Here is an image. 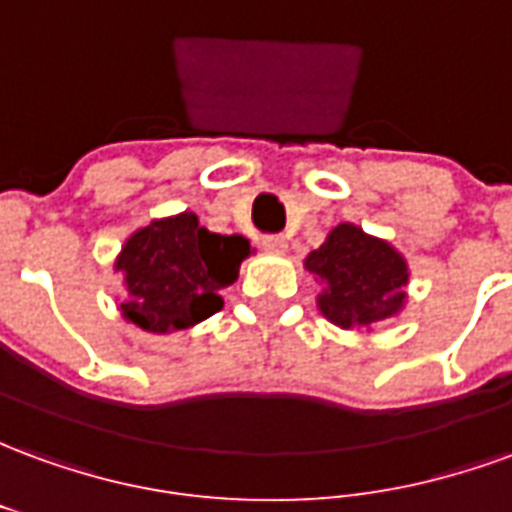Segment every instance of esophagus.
Masks as SVG:
<instances>
[{"label": "esophagus", "instance_id": "esophagus-1", "mask_svg": "<svg viewBox=\"0 0 512 512\" xmlns=\"http://www.w3.org/2000/svg\"><path fill=\"white\" fill-rule=\"evenodd\" d=\"M260 246H263L266 252L282 255V252L288 249V238H285V235H263V238H260Z\"/></svg>", "mask_w": 512, "mask_h": 512}]
</instances>
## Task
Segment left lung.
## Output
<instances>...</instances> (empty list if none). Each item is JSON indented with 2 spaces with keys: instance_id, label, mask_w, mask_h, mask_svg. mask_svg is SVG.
<instances>
[{
  "instance_id": "8db88e82",
  "label": "left lung",
  "mask_w": 512,
  "mask_h": 512,
  "mask_svg": "<svg viewBox=\"0 0 512 512\" xmlns=\"http://www.w3.org/2000/svg\"><path fill=\"white\" fill-rule=\"evenodd\" d=\"M304 268L321 285L318 312L345 332H373L406 310L408 260L389 241L356 224L332 227L326 241L304 257Z\"/></svg>"
}]
</instances>
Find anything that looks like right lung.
I'll use <instances>...</instances> for the list:
<instances>
[{"label": "right lung", "mask_w": 512, "mask_h": 512, "mask_svg": "<svg viewBox=\"0 0 512 512\" xmlns=\"http://www.w3.org/2000/svg\"><path fill=\"white\" fill-rule=\"evenodd\" d=\"M252 252L244 235L211 233L197 213L153 219L128 235L115 257L126 290L120 315L150 334L191 329L222 310L219 293Z\"/></svg>", "instance_id": "1"}]
</instances>
